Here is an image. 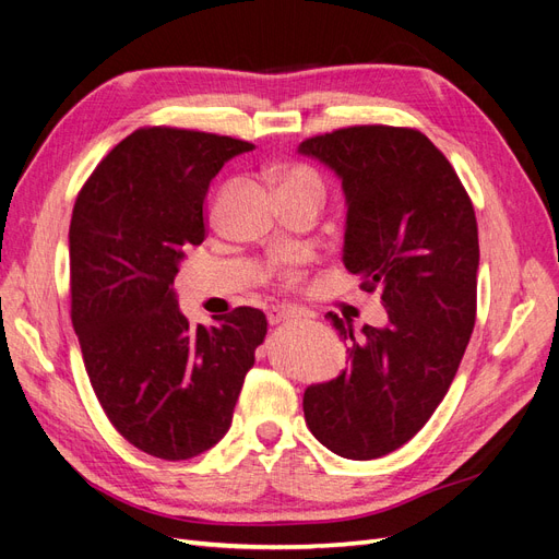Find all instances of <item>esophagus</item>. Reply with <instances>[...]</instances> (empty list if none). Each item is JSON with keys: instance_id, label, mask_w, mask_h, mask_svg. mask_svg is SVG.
Returning a JSON list of instances; mask_svg holds the SVG:
<instances>
[{"instance_id": "esophagus-1", "label": "esophagus", "mask_w": 559, "mask_h": 559, "mask_svg": "<svg viewBox=\"0 0 559 559\" xmlns=\"http://www.w3.org/2000/svg\"><path fill=\"white\" fill-rule=\"evenodd\" d=\"M294 317H298V312L296 310H289V308H270L267 310V321L270 324H284V321H289V319H294Z\"/></svg>"}]
</instances>
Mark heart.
Listing matches in <instances>:
<instances>
[{"label":"heart","mask_w":559,"mask_h":559,"mask_svg":"<svg viewBox=\"0 0 559 559\" xmlns=\"http://www.w3.org/2000/svg\"><path fill=\"white\" fill-rule=\"evenodd\" d=\"M270 179L275 181L277 193H289V191H319L324 193V186H321L319 175L308 165H275L270 170Z\"/></svg>","instance_id":"heart-1"}]
</instances>
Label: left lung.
Masks as SVG:
<instances>
[{
  "instance_id": "obj_1",
  "label": "left lung",
  "mask_w": 559,
  "mask_h": 559,
  "mask_svg": "<svg viewBox=\"0 0 559 559\" xmlns=\"http://www.w3.org/2000/svg\"><path fill=\"white\" fill-rule=\"evenodd\" d=\"M298 154L341 177L343 263L389 317L357 337L349 319L326 314L349 341V368L310 384L302 413L331 452L378 460L427 425L464 357L476 324V212L450 160L413 128H341Z\"/></svg>"
}]
</instances>
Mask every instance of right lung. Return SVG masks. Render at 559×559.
Masks as SVG:
<instances>
[{"mask_svg":"<svg viewBox=\"0 0 559 559\" xmlns=\"http://www.w3.org/2000/svg\"><path fill=\"white\" fill-rule=\"evenodd\" d=\"M251 148L224 134L140 128L95 167L72 212L83 364L116 431L158 460H191L222 441L267 333L257 308L193 329L175 294L183 251L205 240L210 181Z\"/></svg>","mask_w":559,"mask_h":559,"instance_id":"right-lung-1","label":"right lung"}]
</instances>
